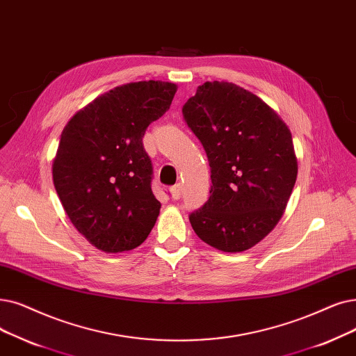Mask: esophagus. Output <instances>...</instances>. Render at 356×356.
<instances>
[{
    "label": "esophagus",
    "mask_w": 356,
    "mask_h": 356,
    "mask_svg": "<svg viewBox=\"0 0 356 356\" xmlns=\"http://www.w3.org/2000/svg\"><path fill=\"white\" fill-rule=\"evenodd\" d=\"M170 196L173 200H177L181 196V184H176L172 189H170Z\"/></svg>",
    "instance_id": "esophagus-1"
}]
</instances>
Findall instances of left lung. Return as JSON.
<instances>
[{
	"label": "left lung",
	"mask_w": 356,
	"mask_h": 356,
	"mask_svg": "<svg viewBox=\"0 0 356 356\" xmlns=\"http://www.w3.org/2000/svg\"><path fill=\"white\" fill-rule=\"evenodd\" d=\"M211 165V196L191 213L196 236L225 253L252 249L282 218L297 180L291 131L237 84L207 81L183 106Z\"/></svg>",
	"instance_id": "8db88e82"
}]
</instances>
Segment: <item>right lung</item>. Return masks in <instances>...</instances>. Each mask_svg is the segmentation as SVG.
<instances>
[{
    "label": "right lung",
    "instance_id": "obj_1",
    "mask_svg": "<svg viewBox=\"0 0 356 356\" xmlns=\"http://www.w3.org/2000/svg\"><path fill=\"white\" fill-rule=\"evenodd\" d=\"M176 91V84L154 80L115 87L76 112L60 134L54 186L72 225L102 252L135 249L157 221L161 204L151 191L143 136Z\"/></svg>",
    "mask_w": 356,
    "mask_h": 356
}]
</instances>
